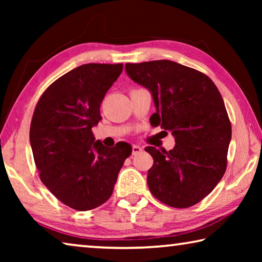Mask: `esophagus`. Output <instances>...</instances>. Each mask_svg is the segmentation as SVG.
<instances>
[{"mask_svg":"<svg viewBox=\"0 0 262 262\" xmlns=\"http://www.w3.org/2000/svg\"><path fill=\"white\" fill-rule=\"evenodd\" d=\"M141 151H142V148L140 147V145H133V148H132V154L133 155L140 154Z\"/></svg>","mask_w":262,"mask_h":262,"instance_id":"34e87169","label":"esophagus"}]
</instances>
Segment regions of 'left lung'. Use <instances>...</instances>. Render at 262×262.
<instances>
[{"instance_id": "1", "label": "left lung", "mask_w": 262, "mask_h": 262, "mask_svg": "<svg viewBox=\"0 0 262 262\" xmlns=\"http://www.w3.org/2000/svg\"><path fill=\"white\" fill-rule=\"evenodd\" d=\"M126 73L152 96V126L170 130V151L147 147L154 165L148 171L150 192L159 201L188 208L206 198L227 168L231 141L223 98L214 82L198 70L168 60L126 63Z\"/></svg>"}]
</instances>
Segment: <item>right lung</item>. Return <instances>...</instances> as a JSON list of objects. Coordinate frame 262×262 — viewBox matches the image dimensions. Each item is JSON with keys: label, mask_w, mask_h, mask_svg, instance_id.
<instances>
[{"label": "right lung", "mask_w": 262, "mask_h": 262, "mask_svg": "<svg viewBox=\"0 0 262 262\" xmlns=\"http://www.w3.org/2000/svg\"><path fill=\"white\" fill-rule=\"evenodd\" d=\"M122 63H88L47 88L35 106L30 143L42 184L56 199L79 211L103 205L113 193L132 147L107 148L92 134L101 120L100 104L122 72Z\"/></svg>", "instance_id": "add662e5"}]
</instances>
